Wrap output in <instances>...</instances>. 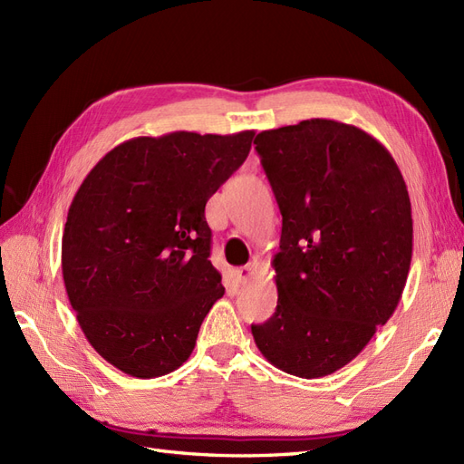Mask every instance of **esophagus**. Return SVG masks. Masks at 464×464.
<instances>
[{
	"mask_svg": "<svg viewBox=\"0 0 464 464\" xmlns=\"http://www.w3.org/2000/svg\"><path fill=\"white\" fill-rule=\"evenodd\" d=\"M251 275H254V263H247L244 266H237V269H234V278L237 285H246Z\"/></svg>",
	"mask_w": 464,
	"mask_h": 464,
	"instance_id": "34e87169",
	"label": "esophagus"
}]
</instances>
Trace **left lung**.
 I'll list each match as a JSON object with an SVG mask.
<instances>
[{
  "mask_svg": "<svg viewBox=\"0 0 464 464\" xmlns=\"http://www.w3.org/2000/svg\"><path fill=\"white\" fill-rule=\"evenodd\" d=\"M254 143L283 234L276 310L251 334L275 368L331 375L397 310L412 259L409 191L391 152L356 125L314 118Z\"/></svg>",
  "mask_w": 464,
  "mask_h": 464,
  "instance_id": "left-lung-1",
  "label": "left lung"
}]
</instances>
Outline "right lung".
<instances>
[{"label":"right lung","mask_w":464,"mask_h":464,"mask_svg":"<svg viewBox=\"0 0 464 464\" xmlns=\"http://www.w3.org/2000/svg\"><path fill=\"white\" fill-rule=\"evenodd\" d=\"M256 131H174L111 149L67 213L62 273L91 346L123 373L178 370L222 298L205 205L244 164Z\"/></svg>","instance_id":"1"}]
</instances>
